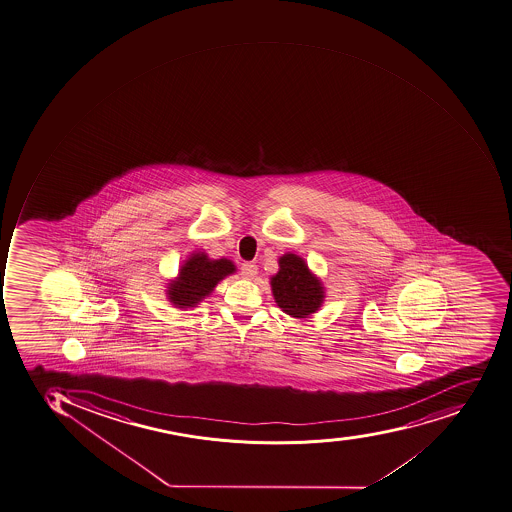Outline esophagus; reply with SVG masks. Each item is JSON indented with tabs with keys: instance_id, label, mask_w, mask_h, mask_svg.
<instances>
[{
	"instance_id": "esophagus-1",
	"label": "esophagus",
	"mask_w": 512,
	"mask_h": 512,
	"mask_svg": "<svg viewBox=\"0 0 512 512\" xmlns=\"http://www.w3.org/2000/svg\"><path fill=\"white\" fill-rule=\"evenodd\" d=\"M257 273H258V268H257V265H255V263H252V262H246V263H242V266H241V274H242V278L244 279H254L255 276H257Z\"/></svg>"
}]
</instances>
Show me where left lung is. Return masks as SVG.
I'll use <instances>...</instances> for the list:
<instances>
[{
	"mask_svg": "<svg viewBox=\"0 0 512 512\" xmlns=\"http://www.w3.org/2000/svg\"><path fill=\"white\" fill-rule=\"evenodd\" d=\"M279 271L270 279L274 302L284 313L305 319L321 308L325 287L321 279L309 270L305 258L287 254L279 257Z\"/></svg>",
	"mask_w": 512,
	"mask_h": 512,
	"instance_id": "1",
	"label": "left lung"
}]
</instances>
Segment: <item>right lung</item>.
<instances>
[{
	"label": "right lung",
	"instance_id": "add662e5",
	"mask_svg": "<svg viewBox=\"0 0 512 512\" xmlns=\"http://www.w3.org/2000/svg\"><path fill=\"white\" fill-rule=\"evenodd\" d=\"M236 273V265L228 258H209L206 252H193L179 268L177 278L167 282V300L175 308H196L209 297L218 282Z\"/></svg>",
	"mask_w": 512,
	"mask_h": 512
}]
</instances>
